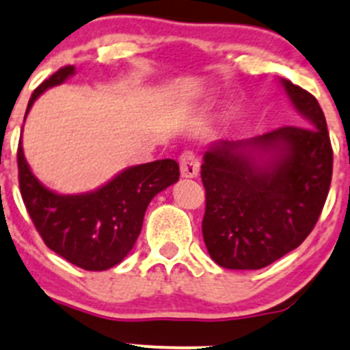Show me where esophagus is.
<instances>
[{
	"label": "esophagus",
	"instance_id": "esophagus-1",
	"mask_svg": "<svg viewBox=\"0 0 350 350\" xmlns=\"http://www.w3.org/2000/svg\"><path fill=\"white\" fill-rule=\"evenodd\" d=\"M200 163L199 158L193 151H185L180 157V174H182L183 178H196L199 175Z\"/></svg>",
	"mask_w": 350,
	"mask_h": 350
}]
</instances>
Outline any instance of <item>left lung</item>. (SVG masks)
<instances>
[{"mask_svg": "<svg viewBox=\"0 0 350 350\" xmlns=\"http://www.w3.org/2000/svg\"><path fill=\"white\" fill-rule=\"evenodd\" d=\"M303 126L241 141H217L200 167L202 237L211 258L257 271L299 247L320 217L332 182L330 136L317 98L281 79Z\"/></svg>", "mask_w": 350, "mask_h": 350, "instance_id": "left-lung-1", "label": "left lung"}]
</instances>
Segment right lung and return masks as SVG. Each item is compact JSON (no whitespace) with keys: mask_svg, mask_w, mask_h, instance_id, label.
<instances>
[{"mask_svg":"<svg viewBox=\"0 0 350 350\" xmlns=\"http://www.w3.org/2000/svg\"><path fill=\"white\" fill-rule=\"evenodd\" d=\"M72 75L75 66H64L40 83L27 113L47 88ZM16 158L22 199L44 243L85 271H107L120 264L139 237L148 204L180 176L175 160H157L126 168L92 192L64 196L47 189L32 174L22 141Z\"/></svg>","mask_w":350,"mask_h":350,"instance_id":"right-lung-1","label":"right lung"}]
</instances>
